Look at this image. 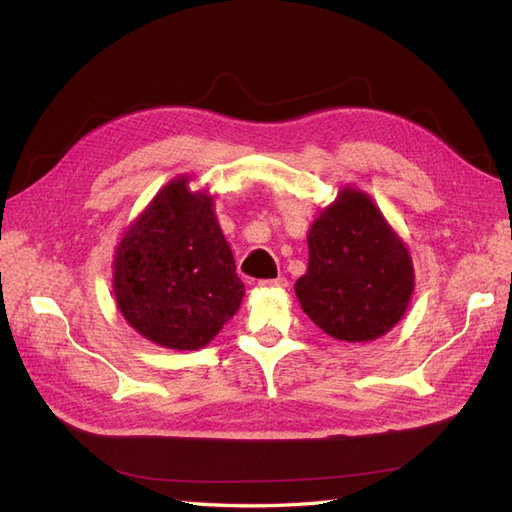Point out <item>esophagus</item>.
Here are the masks:
<instances>
[{
	"label": "esophagus",
	"instance_id": "34e87169",
	"mask_svg": "<svg viewBox=\"0 0 512 512\" xmlns=\"http://www.w3.org/2000/svg\"><path fill=\"white\" fill-rule=\"evenodd\" d=\"M259 287H264V290H285V287H287V279H285V277L266 279V281H259Z\"/></svg>",
	"mask_w": 512,
	"mask_h": 512
}]
</instances>
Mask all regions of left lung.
Returning a JSON list of instances; mask_svg holds the SVG:
<instances>
[{"instance_id": "left-lung-1", "label": "left lung", "mask_w": 512, "mask_h": 512, "mask_svg": "<svg viewBox=\"0 0 512 512\" xmlns=\"http://www.w3.org/2000/svg\"><path fill=\"white\" fill-rule=\"evenodd\" d=\"M309 266L294 285L313 324L339 342H374L409 309L415 270L409 248L370 194L337 192L307 233Z\"/></svg>"}]
</instances>
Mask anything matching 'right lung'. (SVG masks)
Listing matches in <instances>:
<instances>
[{
    "label": "right lung",
    "mask_w": 512,
    "mask_h": 512,
    "mask_svg": "<svg viewBox=\"0 0 512 512\" xmlns=\"http://www.w3.org/2000/svg\"><path fill=\"white\" fill-rule=\"evenodd\" d=\"M188 183L186 175L168 181L114 253L116 307L131 329L170 350L207 346L244 296L214 196Z\"/></svg>",
    "instance_id": "add662e5"
}]
</instances>
